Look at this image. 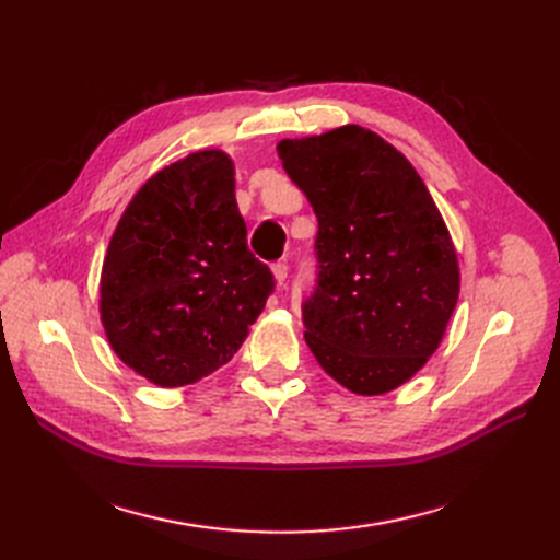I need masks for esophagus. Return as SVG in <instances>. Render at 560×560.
<instances>
[{"mask_svg": "<svg viewBox=\"0 0 560 560\" xmlns=\"http://www.w3.org/2000/svg\"><path fill=\"white\" fill-rule=\"evenodd\" d=\"M287 270H290V266H287L284 261H276L273 264V276H276V282L282 287L284 280H287Z\"/></svg>", "mask_w": 560, "mask_h": 560, "instance_id": "34e87169", "label": "esophagus"}]
</instances>
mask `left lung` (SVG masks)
<instances>
[{
	"label": "left lung",
	"instance_id": "obj_1",
	"mask_svg": "<svg viewBox=\"0 0 560 560\" xmlns=\"http://www.w3.org/2000/svg\"><path fill=\"white\" fill-rule=\"evenodd\" d=\"M278 154L317 217L306 343L352 393H389L442 343L460 292L444 219L413 165L366 128L282 140Z\"/></svg>",
	"mask_w": 560,
	"mask_h": 560
}]
</instances>
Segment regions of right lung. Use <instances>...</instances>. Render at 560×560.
<instances>
[{
	"label": "right lung",
	"mask_w": 560,
	"mask_h": 560,
	"mask_svg": "<svg viewBox=\"0 0 560 560\" xmlns=\"http://www.w3.org/2000/svg\"><path fill=\"white\" fill-rule=\"evenodd\" d=\"M273 290L270 268L247 247L233 163L212 149L135 194L107 249L100 315L130 369L179 387L238 352Z\"/></svg>",
	"instance_id": "obj_1"
}]
</instances>
